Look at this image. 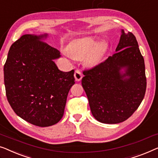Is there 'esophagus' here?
Wrapping results in <instances>:
<instances>
[{
    "instance_id": "34e87169",
    "label": "esophagus",
    "mask_w": 158,
    "mask_h": 158,
    "mask_svg": "<svg viewBox=\"0 0 158 158\" xmlns=\"http://www.w3.org/2000/svg\"><path fill=\"white\" fill-rule=\"evenodd\" d=\"M74 77L76 81H81L82 77H83V75H82L81 72L79 70H75V73H74Z\"/></svg>"
}]
</instances>
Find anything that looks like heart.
<instances>
[{
  "label": "heart",
  "mask_w": 158,
  "mask_h": 158,
  "mask_svg": "<svg viewBox=\"0 0 158 158\" xmlns=\"http://www.w3.org/2000/svg\"><path fill=\"white\" fill-rule=\"evenodd\" d=\"M107 51V44L105 40L98 42L94 37H85L73 40L67 46L66 56L75 60H83L88 67L98 65L103 59Z\"/></svg>",
  "instance_id": "obj_1"
}]
</instances>
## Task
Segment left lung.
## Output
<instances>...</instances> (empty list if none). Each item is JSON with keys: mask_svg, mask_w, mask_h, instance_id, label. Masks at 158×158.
<instances>
[{"mask_svg": "<svg viewBox=\"0 0 158 158\" xmlns=\"http://www.w3.org/2000/svg\"><path fill=\"white\" fill-rule=\"evenodd\" d=\"M82 85L93 117L100 123L117 124L129 118L145 94L144 58L138 41L121 30L115 52L92 69L85 70Z\"/></svg>", "mask_w": 158, "mask_h": 158, "instance_id": "obj_1", "label": "left lung"}]
</instances>
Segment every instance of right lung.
<instances>
[{"mask_svg": "<svg viewBox=\"0 0 158 158\" xmlns=\"http://www.w3.org/2000/svg\"><path fill=\"white\" fill-rule=\"evenodd\" d=\"M48 34H26L13 43L4 65L7 99L16 115L36 126L56 124L64 114L74 70L63 72L60 52L43 42Z\"/></svg>", "mask_w": 158, "mask_h": 158, "instance_id": "1", "label": "right lung"}]
</instances>
